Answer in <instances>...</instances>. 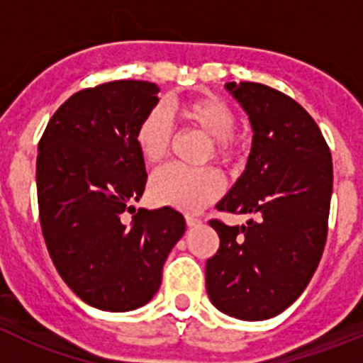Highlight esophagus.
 <instances>
[{"label":"esophagus","mask_w":363,"mask_h":363,"mask_svg":"<svg viewBox=\"0 0 363 363\" xmlns=\"http://www.w3.org/2000/svg\"><path fill=\"white\" fill-rule=\"evenodd\" d=\"M185 221H187L189 227H196V225H200V223H201V218H196V216H191V214H187V216H185Z\"/></svg>","instance_id":"1"}]
</instances>
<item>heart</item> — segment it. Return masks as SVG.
I'll use <instances>...</instances> for the list:
<instances>
[{"label":"heart","mask_w":363,"mask_h":363,"mask_svg":"<svg viewBox=\"0 0 363 363\" xmlns=\"http://www.w3.org/2000/svg\"><path fill=\"white\" fill-rule=\"evenodd\" d=\"M171 116L189 129L200 130L209 138L205 158H213L223 167L233 165L245 147V140L234 130L236 114L227 101L216 96H200L171 107ZM172 127L162 108H152L142 118L134 130V142L147 163H158L172 145ZM150 196L154 201L185 213H198L216 200L221 192V179L214 169H185L167 165L150 178Z\"/></svg>","instance_id":"heart-1"}]
</instances>
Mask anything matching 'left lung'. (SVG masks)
I'll use <instances>...</instances> for the list:
<instances>
[{
    "instance_id": "left-lung-1",
    "label": "left lung",
    "mask_w": 363,
    "mask_h": 363,
    "mask_svg": "<svg viewBox=\"0 0 363 363\" xmlns=\"http://www.w3.org/2000/svg\"><path fill=\"white\" fill-rule=\"evenodd\" d=\"M249 114L247 167L218 211L252 214L247 225L211 220L220 236L205 284L216 309L240 320H267L303 293L322 258L333 194V160L309 112L262 83H227Z\"/></svg>"
}]
</instances>
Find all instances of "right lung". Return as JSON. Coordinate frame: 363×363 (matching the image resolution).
I'll return each instance as SVG.
<instances>
[{
	"label": "right lung",
	"instance_id": "right-lung-1",
	"mask_svg": "<svg viewBox=\"0 0 363 363\" xmlns=\"http://www.w3.org/2000/svg\"><path fill=\"white\" fill-rule=\"evenodd\" d=\"M158 92L156 83L136 79L83 89L54 112L38 145L45 243L63 281L96 309L145 306L185 233L184 214L171 207H133L147 184L134 130Z\"/></svg>",
	"mask_w": 363,
	"mask_h": 363
}]
</instances>
